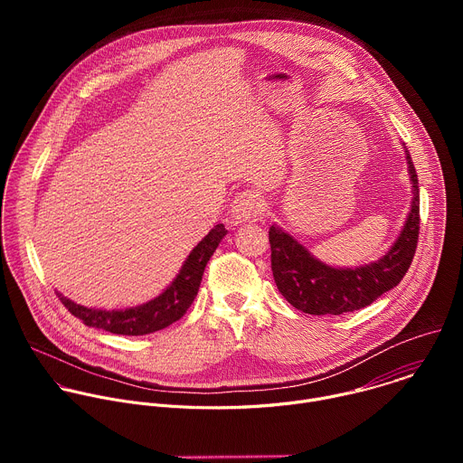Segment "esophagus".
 I'll use <instances>...</instances> for the list:
<instances>
[{
	"mask_svg": "<svg viewBox=\"0 0 463 463\" xmlns=\"http://www.w3.org/2000/svg\"><path fill=\"white\" fill-rule=\"evenodd\" d=\"M263 200L261 195L254 190H247L236 195V200L232 202L231 207V216L234 223H243V222H254L256 218L261 216L263 213Z\"/></svg>",
	"mask_w": 463,
	"mask_h": 463,
	"instance_id": "34e87169",
	"label": "esophagus"
}]
</instances>
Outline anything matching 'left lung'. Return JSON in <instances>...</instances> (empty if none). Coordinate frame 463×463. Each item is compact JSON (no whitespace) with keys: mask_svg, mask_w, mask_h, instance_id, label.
Instances as JSON below:
<instances>
[{"mask_svg":"<svg viewBox=\"0 0 463 463\" xmlns=\"http://www.w3.org/2000/svg\"><path fill=\"white\" fill-rule=\"evenodd\" d=\"M407 159L414 184L412 209L398 241L379 261L357 269L327 268L288 232L279 227L269 229L273 277L293 307L309 315H343L370 306L403 280L420 236L418 175L409 154Z\"/></svg>","mask_w":463,"mask_h":463,"instance_id":"obj_1","label":"left lung"}]
</instances>
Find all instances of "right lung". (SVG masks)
<instances>
[{"label": "right lung", "mask_w": 463, "mask_h": 463, "mask_svg": "<svg viewBox=\"0 0 463 463\" xmlns=\"http://www.w3.org/2000/svg\"><path fill=\"white\" fill-rule=\"evenodd\" d=\"M227 234L225 227L220 223L216 225L200 243H197L192 252L188 254L186 261L172 286L159 295L157 298L150 300L148 304L120 309V311H106V309H90L79 306L58 295L60 302L68 307L71 315L82 320L90 327H99L104 332L117 334V335H146L159 332V329L170 326L172 322L179 320L190 304L194 302L197 291H200L202 277L205 271L207 261L211 260L213 252L220 245L222 238Z\"/></svg>", "instance_id": "add662e5"}]
</instances>
